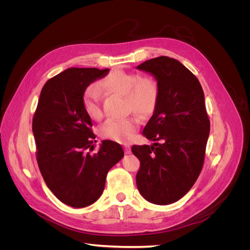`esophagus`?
Wrapping results in <instances>:
<instances>
[{
	"instance_id": "esophagus-1",
	"label": "esophagus",
	"mask_w": 250,
	"mask_h": 250,
	"mask_svg": "<svg viewBox=\"0 0 250 250\" xmlns=\"http://www.w3.org/2000/svg\"><path fill=\"white\" fill-rule=\"evenodd\" d=\"M124 151H125V154H129L130 153V147L129 146H124Z\"/></svg>"
}]
</instances>
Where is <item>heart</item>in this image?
Listing matches in <instances>:
<instances>
[{"label":"heart","instance_id":"obj_1","mask_svg":"<svg viewBox=\"0 0 250 250\" xmlns=\"http://www.w3.org/2000/svg\"><path fill=\"white\" fill-rule=\"evenodd\" d=\"M99 84L104 92L124 96L126 110H131L142 118L152 115L161 95L160 83L155 78L134 73L113 72L104 77ZM82 107L90 119L102 118L99 96L95 86L87 87L83 93ZM138 127V120L133 117L107 120L100 127V135L118 143H127L133 138Z\"/></svg>","mask_w":250,"mask_h":250}]
</instances>
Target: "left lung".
Here are the masks:
<instances>
[{
  "label": "left lung",
  "mask_w": 250,
  "mask_h": 250,
  "mask_svg": "<svg viewBox=\"0 0 250 250\" xmlns=\"http://www.w3.org/2000/svg\"><path fill=\"white\" fill-rule=\"evenodd\" d=\"M160 83L161 95L143 134L155 143L134 145L141 162L137 186L151 203L170 204L190 191L202 170L209 119L197 77L178 60L152 58L138 65Z\"/></svg>",
  "instance_id": "1"
}]
</instances>
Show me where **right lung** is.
<instances>
[{
    "mask_svg": "<svg viewBox=\"0 0 250 250\" xmlns=\"http://www.w3.org/2000/svg\"><path fill=\"white\" fill-rule=\"evenodd\" d=\"M108 69L70 67L43 85L32 120L36 161L44 183L56 197L73 208L99 199L108 171L122 160L118 143L103 141L95 154L92 120L82 107L90 83Z\"/></svg>",
    "mask_w": 250,
    "mask_h": 250,
    "instance_id": "right-lung-1",
    "label": "right lung"
}]
</instances>
